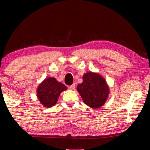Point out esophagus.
Masks as SVG:
<instances>
[{"mask_svg": "<svg viewBox=\"0 0 150 150\" xmlns=\"http://www.w3.org/2000/svg\"><path fill=\"white\" fill-rule=\"evenodd\" d=\"M69 89H71V90H74L75 88V84H73L72 85L69 86Z\"/></svg>", "mask_w": 150, "mask_h": 150, "instance_id": "esophagus-1", "label": "esophagus"}]
</instances>
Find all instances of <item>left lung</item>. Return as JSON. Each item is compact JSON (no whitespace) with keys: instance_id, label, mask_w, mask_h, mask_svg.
Instances as JSON below:
<instances>
[{"instance_id":"8db88e82","label":"left lung","mask_w":150,"mask_h":150,"mask_svg":"<svg viewBox=\"0 0 150 150\" xmlns=\"http://www.w3.org/2000/svg\"><path fill=\"white\" fill-rule=\"evenodd\" d=\"M77 90L83 102L92 108H98L105 105L110 94L106 81L98 73L89 71L83 75V82Z\"/></svg>"}]
</instances>
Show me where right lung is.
Returning <instances> with one entry per match:
<instances>
[{
  "mask_svg": "<svg viewBox=\"0 0 150 150\" xmlns=\"http://www.w3.org/2000/svg\"><path fill=\"white\" fill-rule=\"evenodd\" d=\"M67 89V87L55 77H47L37 87L36 96L40 104L45 107L50 108L57 103L60 94Z\"/></svg>",
  "mask_w": 150,
  "mask_h": 150,
  "instance_id": "add662e5",
  "label": "right lung"
}]
</instances>
